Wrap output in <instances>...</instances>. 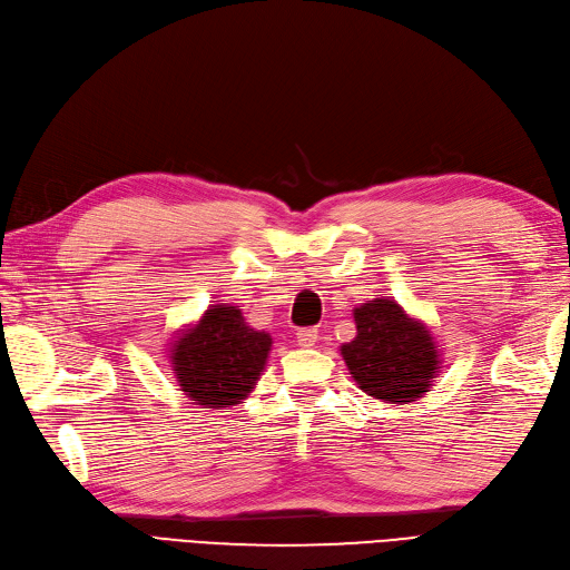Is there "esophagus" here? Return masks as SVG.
I'll return each mask as SVG.
<instances>
[{"mask_svg": "<svg viewBox=\"0 0 570 570\" xmlns=\"http://www.w3.org/2000/svg\"><path fill=\"white\" fill-rule=\"evenodd\" d=\"M317 330L315 327H303V330H298V334H296V340H298V344L301 346H315V342H317Z\"/></svg>", "mask_w": 570, "mask_h": 570, "instance_id": "esophagus-1", "label": "esophagus"}]
</instances>
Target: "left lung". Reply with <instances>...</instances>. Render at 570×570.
Returning <instances> with one entry per match:
<instances>
[{"mask_svg":"<svg viewBox=\"0 0 570 570\" xmlns=\"http://www.w3.org/2000/svg\"><path fill=\"white\" fill-rule=\"evenodd\" d=\"M354 320L356 337L340 346L354 383L387 404L424 397L441 373V344L424 320L390 296L361 303Z\"/></svg>","mask_w":570,"mask_h":570,"instance_id":"obj_1","label":"left lung"}]
</instances>
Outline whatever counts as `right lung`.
Here are the masks:
<instances>
[{
  "instance_id": "obj_1",
  "label": "right lung",
  "mask_w": 570,
  "mask_h": 570,
  "mask_svg": "<svg viewBox=\"0 0 570 570\" xmlns=\"http://www.w3.org/2000/svg\"><path fill=\"white\" fill-rule=\"evenodd\" d=\"M272 352L269 332L245 323L240 305H209L170 340L168 361L183 395L202 410L240 404L255 390Z\"/></svg>"
}]
</instances>
